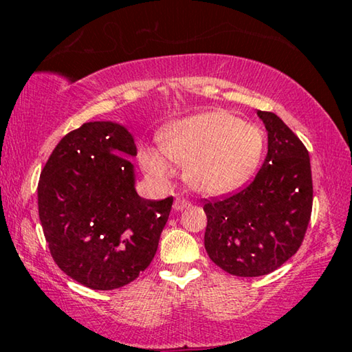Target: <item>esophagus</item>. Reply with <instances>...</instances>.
<instances>
[{"mask_svg": "<svg viewBox=\"0 0 352 352\" xmlns=\"http://www.w3.org/2000/svg\"><path fill=\"white\" fill-rule=\"evenodd\" d=\"M189 206H190V204H189V201H188L186 199L178 197V199H175V201H174V210H175V211H183V210H186V208H189Z\"/></svg>", "mask_w": 352, "mask_h": 352, "instance_id": "esophagus-1", "label": "esophagus"}]
</instances>
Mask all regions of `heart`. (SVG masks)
<instances>
[{
  "mask_svg": "<svg viewBox=\"0 0 352 352\" xmlns=\"http://www.w3.org/2000/svg\"><path fill=\"white\" fill-rule=\"evenodd\" d=\"M161 151L147 148L141 164L148 175L164 180L169 160L184 164V180L195 192L220 195L242 186L261 162L264 132L228 111H205L172 122L160 138Z\"/></svg>",
  "mask_w": 352,
  "mask_h": 352,
  "instance_id": "b5f03b06",
  "label": "heart"
}]
</instances>
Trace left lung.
<instances>
[{
  "mask_svg": "<svg viewBox=\"0 0 352 352\" xmlns=\"http://www.w3.org/2000/svg\"><path fill=\"white\" fill-rule=\"evenodd\" d=\"M258 116L269 136L262 168L247 188L204 206L208 256L243 278L269 275L298 252L314 197L305 144L275 113L258 110Z\"/></svg>",
  "mask_w": 352,
  "mask_h": 352,
  "instance_id": "left-lung-1",
  "label": "left lung"
}]
</instances>
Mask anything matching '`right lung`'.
<instances>
[{
  "instance_id": "add662e5",
  "label": "right lung",
  "mask_w": 352,
  "mask_h": 352,
  "mask_svg": "<svg viewBox=\"0 0 352 352\" xmlns=\"http://www.w3.org/2000/svg\"><path fill=\"white\" fill-rule=\"evenodd\" d=\"M133 135L93 121L65 135L41 170L38 217L52 259L93 290L132 283L151 264L172 201L135 189Z\"/></svg>"
}]
</instances>
